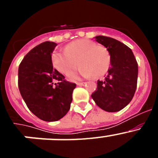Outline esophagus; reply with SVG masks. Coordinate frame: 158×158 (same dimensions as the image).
<instances>
[{"instance_id":"esophagus-1","label":"esophagus","mask_w":158,"mask_h":158,"mask_svg":"<svg viewBox=\"0 0 158 158\" xmlns=\"http://www.w3.org/2000/svg\"><path fill=\"white\" fill-rule=\"evenodd\" d=\"M85 84V82H77V85L78 86H82Z\"/></svg>"}]
</instances>
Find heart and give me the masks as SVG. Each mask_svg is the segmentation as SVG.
<instances>
[{
  "label": "heart",
  "mask_w": 158,
  "mask_h": 158,
  "mask_svg": "<svg viewBox=\"0 0 158 158\" xmlns=\"http://www.w3.org/2000/svg\"><path fill=\"white\" fill-rule=\"evenodd\" d=\"M52 63L55 69L63 74H68L77 65H81L77 73H72L69 79L77 80L79 76L96 77L104 76L110 66V55L104 47L97 46L89 40L71 42L63 51L53 53Z\"/></svg>",
  "instance_id": "heart-1"
}]
</instances>
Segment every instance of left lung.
Segmentation results:
<instances>
[{"label": "left lung", "instance_id": "left-lung-1", "mask_svg": "<svg viewBox=\"0 0 158 158\" xmlns=\"http://www.w3.org/2000/svg\"><path fill=\"white\" fill-rule=\"evenodd\" d=\"M96 41L107 48L111 67L103 81H97V89L92 94L96 105L108 112L122 110L131 101L137 88L138 63L127 46L107 36L98 35Z\"/></svg>", "mask_w": 158, "mask_h": 158}]
</instances>
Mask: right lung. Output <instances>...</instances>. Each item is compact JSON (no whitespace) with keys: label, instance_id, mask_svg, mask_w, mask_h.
<instances>
[{"label":"right lung","instance_id":"add662e5","mask_svg":"<svg viewBox=\"0 0 158 158\" xmlns=\"http://www.w3.org/2000/svg\"><path fill=\"white\" fill-rule=\"evenodd\" d=\"M56 46L49 41L36 46L25 55L18 70L19 93L28 109L47 122L58 121L66 115L76 88V84L66 81L53 68L51 54Z\"/></svg>","mask_w":158,"mask_h":158}]
</instances>
